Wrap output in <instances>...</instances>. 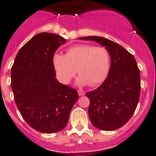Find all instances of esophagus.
Wrapping results in <instances>:
<instances>
[{"instance_id": "obj_1", "label": "esophagus", "mask_w": 156, "mask_h": 156, "mask_svg": "<svg viewBox=\"0 0 156 156\" xmlns=\"http://www.w3.org/2000/svg\"><path fill=\"white\" fill-rule=\"evenodd\" d=\"M78 95H79L80 96H83V95L85 94V93L82 90H78Z\"/></svg>"}]
</instances>
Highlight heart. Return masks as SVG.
Returning <instances> with one entry per match:
<instances>
[{
    "label": "heart",
    "instance_id": "heart-1",
    "mask_svg": "<svg viewBox=\"0 0 156 156\" xmlns=\"http://www.w3.org/2000/svg\"><path fill=\"white\" fill-rule=\"evenodd\" d=\"M52 60L57 78L63 83H69L78 69V84L96 87L106 79L111 69L109 51L89 44L73 45L66 55L55 54Z\"/></svg>",
    "mask_w": 156,
    "mask_h": 156
}]
</instances>
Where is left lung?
Masks as SVG:
<instances>
[{"label":"left lung","mask_w":156,"mask_h":156,"mask_svg":"<svg viewBox=\"0 0 156 156\" xmlns=\"http://www.w3.org/2000/svg\"><path fill=\"white\" fill-rule=\"evenodd\" d=\"M80 39L98 42L111 55V69L106 79L97 89L86 93L90 99V122L103 131L119 129L132 117L140 99V69L135 58L110 39L100 37Z\"/></svg>","instance_id":"8db88e82"}]
</instances>
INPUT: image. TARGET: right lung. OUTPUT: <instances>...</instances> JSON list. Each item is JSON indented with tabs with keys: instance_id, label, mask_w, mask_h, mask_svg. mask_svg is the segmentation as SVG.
I'll return each mask as SVG.
<instances>
[{
	"instance_id": "add662e5",
	"label": "right lung",
	"mask_w": 156,
	"mask_h": 156,
	"mask_svg": "<svg viewBox=\"0 0 156 156\" xmlns=\"http://www.w3.org/2000/svg\"><path fill=\"white\" fill-rule=\"evenodd\" d=\"M66 39L41 33L19 50L11 68V88L21 115L30 127L51 134L66 127L78 92L55 78L53 56Z\"/></svg>"
}]
</instances>
